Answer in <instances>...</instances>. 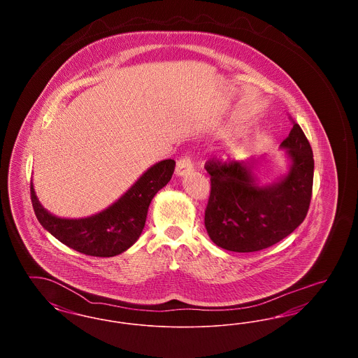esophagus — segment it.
<instances>
[{
  "mask_svg": "<svg viewBox=\"0 0 358 358\" xmlns=\"http://www.w3.org/2000/svg\"><path fill=\"white\" fill-rule=\"evenodd\" d=\"M193 171V165H192V159L190 157H182L177 161V166H176V174L177 176H185L187 173Z\"/></svg>",
  "mask_w": 358,
  "mask_h": 358,
  "instance_id": "esophagus-1",
  "label": "esophagus"
}]
</instances>
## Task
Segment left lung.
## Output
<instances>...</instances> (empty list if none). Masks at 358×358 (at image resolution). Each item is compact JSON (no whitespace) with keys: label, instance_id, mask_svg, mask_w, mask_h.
Here are the masks:
<instances>
[{"label":"left lung","instance_id":"left-lung-1","mask_svg":"<svg viewBox=\"0 0 358 358\" xmlns=\"http://www.w3.org/2000/svg\"><path fill=\"white\" fill-rule=\"evenodd\" d=\"M280 148L291 159L289 173L266 187L256 184L254 161L212 158L205 164L210 176L205 228L216 245L234 252H255L289 236L305 220L314 158L305 133L294 120Z\"/></svg>","mask_w":358,"mask_h":358}]
</instances>
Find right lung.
I'll use <instances>...</instances> for the list:
<instances>
[{
    "label": "right lung",
    "instance_id": "obj_1",
    "mask_svg": "<svg viewBox=\"0 0 358 358\" xmlns=\"http://www.w3.org/2000/svg\"><path fill=\"white\" fill-rule=\"evenodd\" d=\"M174 159H164L145 171L118 201L101 213L85 219H62L51 215L38 203L34 184L31 199L40 224L69 248L96 257L120 255L142 234L148 209L155 193L171 181Z\"/></svg>",
    "mask_w": 358,
    "mask_h": 358
}]
</instances>
